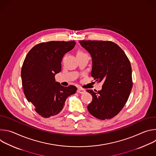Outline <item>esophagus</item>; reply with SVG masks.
<instances>
[{
  "label": "esophagus",
  "instance_id": "34e87169",
  "mask_svg": "<svg viewBox=\"0 0 156 156\" xmlns=\"http://www.w3.org/2000/svg\"><path fill=\"white\" fill-rule=\"evenodd\" d=\"M78 93H80V94H83L85 92V90H83V89H81V88H80L78 87L77 89V91H76Z\"/></svg>",
  "mask_w": 156,
  "mask_h": 156
}]
</instances>
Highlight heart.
<instances>
[{"mask_svg":"<svg viewBox=\"0 0 156 156\" xmlns=\"http://www.w3.org/2000/svg\"><path fill=\"white\" fill-rule=\"evenodd\" d=\"M82 54V52H80V51H78V52H77V54ZM77 54H76V55H77Z\"/></svg>","mask_w":156,"mask_h":156,"instance_id":"obj_1","label":"heart"}]
</instances>
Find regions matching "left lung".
Returning a JSON list of instances; mask_svg holds the SVG:
<instances>
[{
	"mask_svg": "<svg viewBox=\"0 0 156 156\" xmlns=\"http://www.w3.org/2000/svg\"><path fill=\"white\" fill-rule=\"evenodd\" d=\"M79 42L92 57V77L96 81L103 82L101 91L86 90L93 96L87 110L98 119H112L123 108L131 93L133 83L130 62L123 51L113 42Z\"/></svg>",
	"mask_w": 156,
	"mask_h": 156,
	"instance_id": "1",
	"label": "left lung"
}]
</instances>
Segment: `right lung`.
<instances>
[{
  "instance_id": "obj_1",
  "label": "right lung",
  "mask_w": 156,
  "mask_h": 156,
  "mask_svg": "<svg viewBox=\"0 0 156 156\" xmlns=\"http://www.w3.org/2000/svg\"><path fill=\"white\" fill-rule=\"evenodd\" d=\"M75 41H49L37 44L28 53L21 69L25 95L41 117L58 114L67 98L75 94L74 86L64 87L55 81V75L62 69L63 55L73 49Z\"/></svg>"
}]
</instances>
